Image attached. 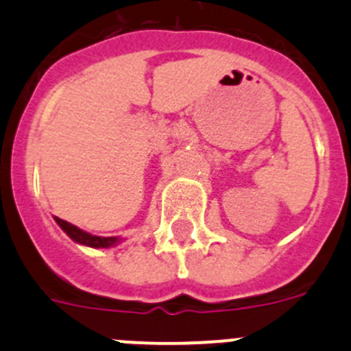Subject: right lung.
<instances>
[{"label": "right lung", "instance_id": "obj_1", "mask_svg": "<svg viewBox=\"0 0 351 351\" xmlns=\"http://www.w3.org/2000/svg\"><path fill=\"white\" fill-rule=\"evenodd\" d=\"M54 221L58 222L59 228L62 229V231L66 232L67 236H69L71 239H73L74 243L77 244H83V246H88V247H112V246H117V244L120 243V239L117 238V236H110V238H101V236H93L90 234V232L83 231V229L76 228L74 224H71V222L67 221H62V219L59 217H54Z\"/></svg>", "mask_w": 351, "mask_h": 351}]
</instances>
